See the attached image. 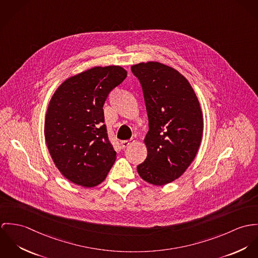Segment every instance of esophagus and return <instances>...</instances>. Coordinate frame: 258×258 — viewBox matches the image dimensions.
I'll return each mask as SVG.
<instances>
[{"instance_id": "esophagus-1", "label": "esophagus", "mask_w": 258, "mask_h": 258, "mask_svg": "<svg viewBox=\"0 0 258 258\" xmlns=\"http://www.w3.org/2000/svg\"><path fill=\"white\" fill-rule=\"evenodd\" d=\"M135 141L134 140H130V141H122L121 143H120V145H121V147L122 148H126L127 146H130L132 143H134Z\"/></svg>"}]
</instances>
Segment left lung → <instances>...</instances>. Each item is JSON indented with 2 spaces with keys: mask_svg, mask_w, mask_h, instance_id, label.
I'll list each match as a JSON object with an SVG mask.
<instances>
[{
  "mask_svg": "<svg viewBox=\"0 0 258 258\" xmlns=\"http://www.w3.org/2000/svg\"><path fill=\"white\" fill-rule=\"evenodd\" d=\"M140 80L148 116L147 157L137 169L144 181L161 186L179 178L194 160L203 136V115L188 80L159 62L131 67Z\"/></svg>",
  "mask_w": 258,
  "mask_h": 258,
  "instance_id": "8db88e82",
  "label": "left lung"
}]
</instances>
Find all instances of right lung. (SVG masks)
<instances>
[{
    "label": "right lung",
    "mask_w": 258,
    "mask_h": 258,
    "mask_svg": "<svg viewBox=\"0 0 258 258\" xmlns=\"http://www.w3.org/2000/svg\"><path fill=\"white\" fill-rule=\"evenodd\" d=\"M125 77L120 66L94 67L66 79L49 102L45 142L58 170L74 184L99 185L115 163L103 106Z\"/></svg>",
    "instance_id": "obj_1"
}]
</instances>
